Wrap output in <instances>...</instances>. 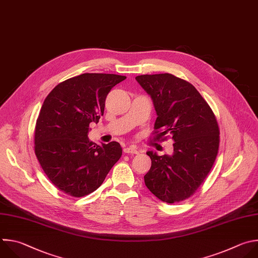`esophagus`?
I'll use <instances>...</instances> for the list:
<instances>
[{
  "instance_id": "esophagus-1",
  "label": "esophagus",
  "mask_w": 258,
  "mask_h": 258,
  "mask_svg": "<svg viewBox=\"0 0 258 258\" xmlns=\"http://www.w3.org/2000/svg\"><path fill=\"white\" fill-rule=\"evenodd\" d=\"M124 152L125 153H133V154H137L139 151L137 150L136 147L134 146H128V147H125L124 148Z\"/></svg>"
}]
</instances>
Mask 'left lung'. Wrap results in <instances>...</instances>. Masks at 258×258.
Returning <instances> with one entry per match:
<instances>
[{"mask_svg": "<svg viewBox=\"0 0 258 258\" xmlns=\"http://www.w3.org/2000/svg\"><path fill=\"white\" fill-rule=\"evenodd\" d=\"M136 80L151 96L157 111L152 135L159 141L170 135L174 140L172 156L146 152L151 167L144 176L145 185L164 202L185 200L208 177L217 159V118L197 89L184 79L165 73L139 75Z\"/></svg>", "mask_w": 258, "mask_h": 258, "instance_id": "8db88e82", "label": "left lung"}]
</instances>
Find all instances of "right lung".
<instances>
[{
  "label": "right lung",
  "mask_w": 258,
  "mask_h": 258,
  "mask_svg": "<svg viewBox=\"0 0 258 258\" xmlns=\"http://www.w3.org/2000/svg\"><path fill=\"white\" fill-rule=\"evenodd\" d=\"M126 76L84 73L59 83L45 97L34 129V152L44 174L72 197L95 191L122 156L120 143L90 141L91 122L104 115L110 90Z\"/></svg>",
  "instance_id": "add662e5"
}]
</instances>
